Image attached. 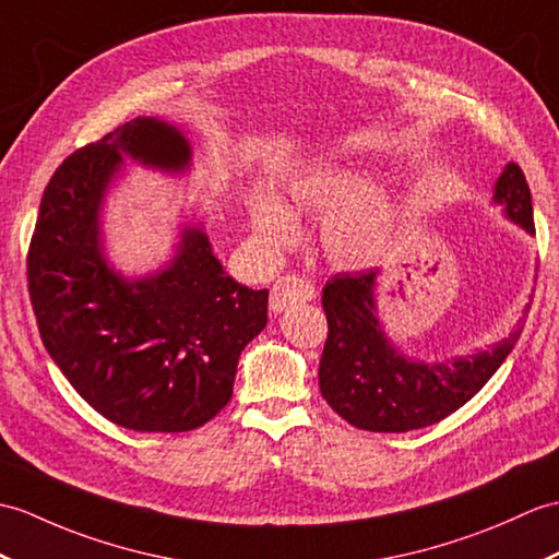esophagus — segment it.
<instances>
[{
  "label": "esophagus",
  "instance_id": "obj_1",
  "mask_svg": "<svg viewBox=\"0 0 559 559\" xmlns=\"http://www.w3.org/2000/svg\"><path fill=\"white\" fill-rule=\"evenodd\" d=\"M311 297H314V285L305 278H297V276H283L274 283V288H271V297H269V309L274 311V314H281L293 305H302L309 302Z\"/></svg>",
  "mask_w": 559,
  "mask_h": 559
}]
</instances>
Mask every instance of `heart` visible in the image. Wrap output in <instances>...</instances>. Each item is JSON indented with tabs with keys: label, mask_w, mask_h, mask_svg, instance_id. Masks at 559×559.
I'll list each match as a JSON object with an SVG mask.
<instances>
[{
	"label": "heart",
	"mask_w": 559,
	"mask_h": 559,
	"mask_svg": "<svg viewBox=\"0 0 559 559\" xmlns=\"http://www.w3.org/2000/svg\"><path fill=\"white\" fill-rule=\"evenodd\" d=\"M283 204L274 194L254 192L250 218L259 245L283 252L300 240V221L293 214L323 216V250L341 266L376 262L393 240L395 218L369 171L349 164H309L285 180Z\"/></svg>",
	"instance_id": "1"
}]
</instances>
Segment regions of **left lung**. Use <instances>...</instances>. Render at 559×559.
<instances>
[{
    "mask_svg": "<svg viewBox=\"0 0 559 559\" xmlns=\"http://www.w3.org/2000/svg\"><path fill=\"white\" fill-rule=\"evenodd\" d=\"M492 202L534 233V206L524 171L508 164ZM379 269L335 274L323 288L329 338L319 361V388L333 412L361 431L405 433L445 419L469 402L512 353L524 326L490 349L443 361H419L388 341L376 314ZM528 311V307H526Z\"/></svg>",
    "mask_w": 559,
    "mask_h": 559,
    "instance_id": "left-lung-1",
    "label": "left lung"
}]
</instances>
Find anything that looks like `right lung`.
Wrapping results in <instances>:
<instances>
[{"label": "right lung", "mask_w": 559, "mask_h": 559, "mask_svg": "<svg viewBox=\"0 0 559 559\" xmlns=\"http://www.w3.org/2000/svg\"><path fill=\"white\" fill-rule=\"evenodd\" d=\"M123 154L166 174H183L192 159L176 126L147 116L63 159L31 240V302L49 357L104 419L192 431L228 405L240 353L266 326L269 290L233 281L202 226H186L154 274L114 271L99 214Z\"/></svg>", "instance_id": "add662e5"}]
</instances>
